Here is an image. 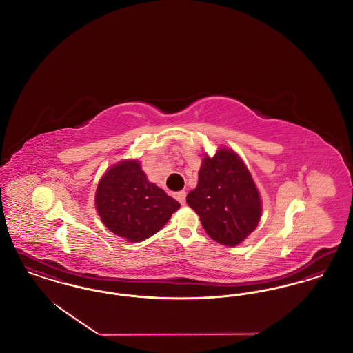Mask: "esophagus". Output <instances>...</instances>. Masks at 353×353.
<instances>
[{"instance_id": "34e87169", "label": "esophagus", "mask_w": 353, "mask_h": 353, "mask_svg": "<svg viewBox=\"0 0 353 353\" xmlns=\"http://www.w3.org/2000/svg\"><path fill=\"white\" fill-rule=\"evenodd\" d=\"M174 197H176V200L180 202L181 205H185V197H186V192H185V190H180V192L174 193Z\"/></svg>"}]
</instances>
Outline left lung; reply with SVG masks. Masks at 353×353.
<instances>
[{
  "label": "left lung",
  "instance_id": "1",
  "mask_svg": "<svg viewBox=\"0 0 353 353\" xmlns=\"http://www.w3.org/2000/svg\"><path fill=\"white\" fill-rule=\"evenodd\" d=\"M186 203L200 216L208 235L230 248L255 230L262 213L249 169L234 151L226 148L213 157H203L199 184L188 193Z\"/></svg>",
  "mask_w": 353,
  "mask_h": 353
}]
</instances>
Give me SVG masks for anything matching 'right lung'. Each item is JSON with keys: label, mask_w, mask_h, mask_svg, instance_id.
I'll return each mask as SVG.
<instances>
[{"label": "right lung", "mask_w": 353, "mask_h": 353, "mask_svg": "<svg viewBox=\"0 0 353 353\" xmlns=\"http://www.w3.org/2000/svg\"><path fill=\"white\" fill-rule=\"evenodd\" d=\"M95 206L108 230L140 242L163 229L180 203L147 180L139 161L127 160L104 173Z\"/></svg>", "instance_id": "add662e5"}]
</instances>
